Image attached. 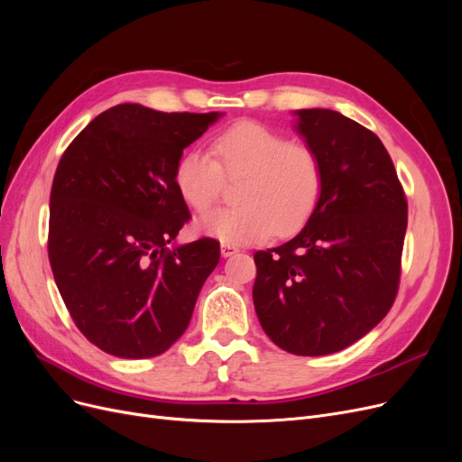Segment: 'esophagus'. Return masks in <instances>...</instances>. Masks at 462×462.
I'll return each instance as SVG.
<instances>
[{
    "label": "esophagus",
    "instance_id": "obj_1",
    "mask_svg": "<svg viewBox=\"0 0 462 462\" xmlns=\"http://www.w3.org/2000/svg\"><path fill=\"white\" fill-rule=\"evenodd\" d=\"M219 250H221V256H223V258H229V256H233V254L239 253V248L233 246V245H227V243H223Z\"/></svg>",
    "mask_w": 462,
    "mask_h": 462
}]
</instances>
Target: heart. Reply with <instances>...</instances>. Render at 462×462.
<instances>
[{"label": "heart", "mask_w": 462, "mask_h": 462, "mask_svg": "<svg viewBox=\"0 0 462 462\" xmlns=\"http://www.w3.org/2000/svg\"><path fill=\"white\" fill-rule=\"evenodd\" d=\"M212 152L189 150L175 165V187L183 200L204 212L223 189V173L245 175L239 200L199 217L200 233L227 245H250L304 226L321 192V163L314 150L291 143L272 127L239 121L212 141Z\"/></svg>", "instance_id": "obj_1"}]
</instances>
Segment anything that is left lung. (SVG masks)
<instances>
[{"mask_svg": "<svg viewBox=\"0 0 462 462\" xmlns=\"http://www.w3.org/2000/svg\"><path fill=\"white\" fill-rule=\"evenodd\" d=\"M292 116L321 163V192L295 239L254 254L253 299L277 346L321 356L365 337L393 304L407 199L372 131L324 107Z\"/></svg>", "mask_w": 462, "mask_h": 462, "instance_id": "8db88e82", "label": "left lung"}]
</instances>
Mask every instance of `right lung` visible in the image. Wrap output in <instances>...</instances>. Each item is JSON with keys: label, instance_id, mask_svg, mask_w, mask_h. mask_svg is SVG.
<instances>
[{"label": "right lung", "instance_id": "add662e5", "mask_svg": "<svg viewBox=\"0 0 462 462\" xmlns=\"http://www.w3.org/2000/svg\"><path fill=\"white\" fill-rule=\"evenodd\" d=\"M221 116L119 104L60 160L50 194L51 272L77 328L107 355L158 356L189 328L219 243L175 245L190 214L173 177L183 150Z\"/></svg>", "mask_w": 462, "mask_h": 462}]
</instances>
